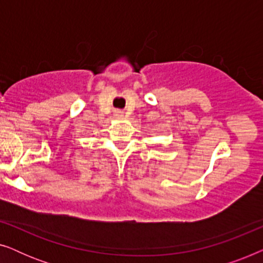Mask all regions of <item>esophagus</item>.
I'll use <instances>...</instances> for the list:
<instances>
[{"label":"esophagus","mask_w":263,"mask_h":263,"mask_svg":"<svg viewBox=\"0 0 263 263\" xmlns=\"http://www.w3.org/2000/svg\"><path fill=\"white\" fill-rule=\"evenodd\" d=\"M115 117L116 118H121V117H123V112H122V111H120V110H116L115 111Z\"/></svg>","instance_id":"obj_1"}]
</instances>
